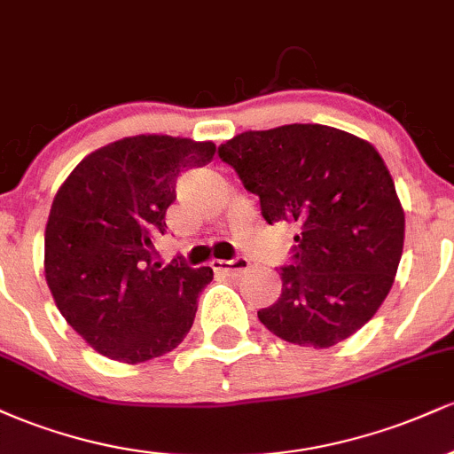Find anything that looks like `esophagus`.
<instances>
[{
	"mask_svg": "<svg viewBox=\"0 0 454 454\" xmlns=\"http://www.w3.org/2000/svg\"><path fill=\"white\" fill-rule=\"evenodd\" d=\"M211 269L217 270V273L232 275V278H239L245 270L249 269L247 258H234V260H211Z\"/></svg>",
	"mask_w": 454,
	"mask_h": 454,
	"instance_id": "esophagus-1",
	"label": "esophagus"
}]
</instances>
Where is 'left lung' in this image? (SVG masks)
Masks as SVG:
<instances>
[{
	"mask_svg": "<svg viewBox=\"0 0 454 454\" xmlns=\"http://www.w3.org/2000/svg\"><path fill=\"white\" fill-rule=\"evenodd\" d=\"M220 158L260 198L264 220L299 228L279 299L258 311L260 322L314 348L367 325L393 288L405 237L403 207L376 147L343 129L293 123L237 134Z\"/></svg>",
	"mask_w": 454,
	"mask_h": 454,
	"instance_id": "1",
	"label": "left lung"
}]
</instances>
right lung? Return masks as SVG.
I'll return each instance as SVG.
<instances>
[{
    "instance_id": "add662e5",
    "label": "right lung",
    "mask_w": 454,
    "mask_h": 454,
    "mask_svg": "<svg viewBox=\"0 0 454 454\" xmlns=\"http://www.w3.org/2000/svg\"><path fill=\"white\" fill-rule=\"evenodd\" d=\"M215 155L211 140L140 134L81 160L57 190L44 231V275L57 309L96 352L137 364L175 350L194 325L209 267L161 269L176 176Z\"/></svg>"
}]
</instances>
